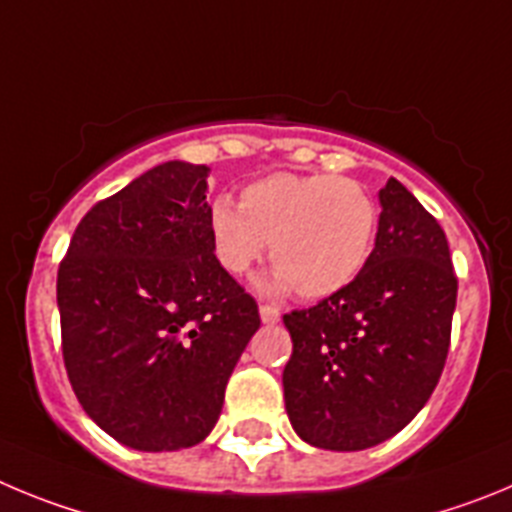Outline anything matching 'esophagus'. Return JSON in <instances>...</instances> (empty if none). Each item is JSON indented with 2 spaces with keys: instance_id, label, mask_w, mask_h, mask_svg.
Returning <instances> with one entry per match:
<instances>
[{
  "instance_id": "1",
  "label": "esophagus",
  "mask_w": 512,
  "mask_h": 512,
  "mask_svg": "<svg viewBox=\"0 0 512 512\" xmlns=\"http://www.w3.org/2000/svg\"><path fill=\"white\" fill-rule=\"evenodd\" d=\"M260 319L262 324H278L280 321V311L270 303H260Z\"/></svg>"
}]
</instances>
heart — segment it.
Returning <instances> with one entry per match:
<instances>
[{
  "mask_svg": "<svg viewBox=\"0 0 512 512\" xmlns=\"http://www.w3.org/2000/svg\"><path fill=\"white\" fill-rule=\"evenodd\" d=\"M380 209L365 183L331 173H270L247 183L239 206L209 209L219 265L245 275L270 245L275 285L324 298L352 283L375 250Z\"/></svg>",
  "mask_w": 512,
  "mask_h": 512,
  "instance_id": "1",
  "label": "heart"
}]
</instances>
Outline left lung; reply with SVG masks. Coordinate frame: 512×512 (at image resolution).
<instances>
[{
	"label": "left lung",
	"mask_w": 512,
	"mask_h": 512,
	"mask_svg": "<svg viewBox=\"0 0 512 512\" xmlns=\"http://www.w3.org/2000/svg\"><path fill=\"white\" fill-rule=\"evenodd\" d=\"M380 204L362 273L283 316L293 339L285 411L319 449H370L398 434L431 398L449 354L457 275L444 229L395 178Z\"/></svg>",
	"instance_id": "1"
}]
</instances>
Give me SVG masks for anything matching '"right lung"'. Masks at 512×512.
I'll return each instance as SVG.
<instances>
[{
  "label": "right lung",
  "instance_id": "1",
  "mask_svg": "<svg viewBox=\"0 0 512 512\" xmlns=\"http://www.w3.org/2000/svg\"><path fill=\"white\" fill-rule=\"evenodd\" d=\"M206 165L147 170L78 222L58 267L61 347L84 411L140 451L199 444L260 326L211 247Z\"/></svg>",
  "mask_w": 512,
  "mask_h": 512
}]
</instances>
